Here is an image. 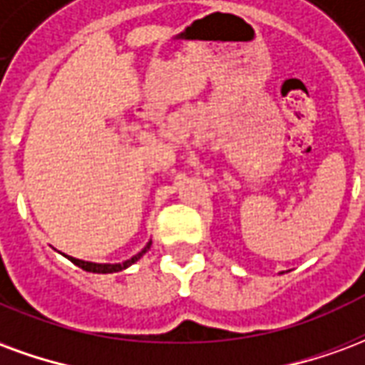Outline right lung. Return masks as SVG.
<instances>
[{
  "label": "right lung",
  "instance_id": "obj_1",
  "mask_svg": "<svg viewBox=\"0 0 365 365\" xmlns=\"http://www.w3.org/2000/svg\"><path fill=\"white\" fill-rule=\"evenodd\" d=\"M148 248H150V242L144 246L140 252L136 254V256H133L130 260L123 262V264H93V262H83V260H78V258H70V260L74 262L76 266H80L82 269H86V272H93V274H115V272H120V269L128 268L130 264H135L136 260H140L144 254L148 252Z\"/></svg>",
  "mask_w": 365,
  "mask_h": 365
}]
</instances>
